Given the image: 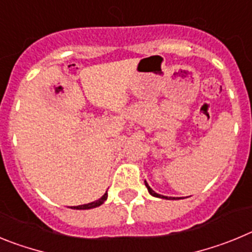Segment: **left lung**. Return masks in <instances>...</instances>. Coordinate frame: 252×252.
Wrapping results in <instances>:
<instances>
[{
    "label": "left lung",
    "mask_w": 252,
    "mask_h": 252,
    "mask_svg": "<svg viewBox=\"0 0 252 252\" xmlns=\"http://www.w3.org/2000/svg\"><path fill=\"white\" fill-rule=\"evenodd\" d=\"M145 186H146V188H148V190H149V193H150L151 195H153V197H158V198H162V199H180V198H175V197H165V195H161V194H158L157 192H154L153 189L150 188V187H149V184L146 183L145 182Z\"/></svg>",
    "instance_id": "obj_1"
}]
</instances>
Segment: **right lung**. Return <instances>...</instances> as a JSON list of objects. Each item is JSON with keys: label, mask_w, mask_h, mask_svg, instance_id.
Returning a JSON list of instances; mask_svg holds the SVG:
<instances>
[{"label": "right lung", "mask_w": 252, "mask_h": 252, "mask_svg": "<svg viewBox=\"0 0 252 252\" xmlns=\"http://www.w3.org/2000/svg\"><path fill=\"white\" fill-rule=\"evenodd\" d=\"M107 199V192L104 193L103 195H102L99 199H97V201L92 202V203H88V204H82V206H77V207H72L73 209H92V208H95V207H99L101 204L104 203V201Z\"/></svg>", "instance_id": "obj_1"}]
</instances>
